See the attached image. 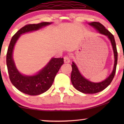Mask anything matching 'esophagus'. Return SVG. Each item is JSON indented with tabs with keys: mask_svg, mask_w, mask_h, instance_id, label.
<instances>
[{
	"mask_svg": "<svg viewBox=\"0 0 124 124\" xmlns=\"http://www.w3.org/2000/svg\"><path fill=\"white\" fill-rule=\"evenodd\" d=\"M64 62H66V63H69V62H70V57H69L68 56H65L64 57Z\"/></svg>",
	"mask_w": 124,
	"mask_h": 124,
	"instance_id": "1",
	"label": "esophagus"
}]
</instances>
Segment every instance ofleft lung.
Wrapping results in <instances>:
<instances>
[{"instance_id":"1","label":"left lung","mask_w":124,"mask_h":124,"mask_svg":"<svg viewBox=\"0 0 124 124\" xmlns=\"http://www.w3.org/2000/svg\"><path fill=\"white\" fill-rule=\"evenodd\" d=\"M89 24L94 27L96 30L99 31L100 33L107 35L111 40L115 56V64L113 70L109 77L104 81L99 83H94L90 82L83 77L79 73L76 64L74 62H72V71L71 73L70 78L72 85L77 90L85 94H95L106 89L113 80L116 73V66L117 63V51L114 36L101 23L98 22H93L90 23Z\"/></svg>"}]
</instances>
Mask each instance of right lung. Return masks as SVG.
I'll return each mask as SVG.
<instances>
[{"instance_id": "1", "label": "right lung", "mask_w": 124, "mask_h": 124, "mask_svg": "<svg viewBox=\"0 0 124 124\" xmlns=\"http://www.w3.org/2000/svg\"><path fill=\"white\" fill-rule=\"evenodd\" d=\"M50 23H51L43 22L38 24L26 25L12 37L8 48L6 62L10 81L18 90L30 95H38L50 89L57 73L64 64V59L52 58L48 64L36 75L23 76L18 72L15 66L12 57L13 50L21 34L38 30Z\"/></svg>"}]
</instances>
